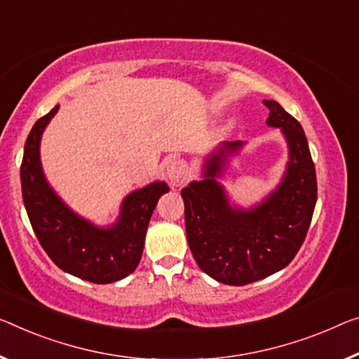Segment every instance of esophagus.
I'll return each instance as SVG.
<instances>
[{"instance_id": "34e87169", "label": "esophagus", "mask_w": 359, "mask_h": 359, "mask_svg": "<svg viewBox=\"0 0 359 359\" xmlns=\"http://www.w3.org/2000/svg\"><path fill=\"white\" fill-rule=\"evenodd\" d=\"M167 176L173 186L183 184L187 180V167L183 161H172L167 165Z\"/></svg>"}]
</instances>
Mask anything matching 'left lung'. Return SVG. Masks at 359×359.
<instances>
[{
	"instance_id": "left-lung-1",
	"label": "left lung",
	"mask_w": 359,
	"mask_h": 359,
	"mask_svg": "<svg viewBox=\"0 0 359 359\" xmlns=\"http://www.w3.org/2000/svg\"><path fill=\"white\" fill-rule=\"evenodd\" d=\"M266 123L280 128L289 162L279 186L258 205L233 207L218 178L242 141L219 144L203 163V180L181 191L187 244L198 268L218 283L245 285L287 266L305 241L318 198L316 170L302 125L276 101Z\"/></svg>"
}]
</instances>
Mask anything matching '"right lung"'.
I'll use <instances>...</instances> for the list:
<instances>
[{"mask_svg": "<svg viewBox=\"0 0 359 359\" xmlns=\"http://www.w3.org/2000/svg\"><path fill=\"white\" fill-rule=\"evenodd\" d=\"M57 110L59 106L36 120L25 141L20 165L25 210L41 247L62 271L95 284L115 283L140 264L149 219L168 186L154 181L131 192L117 223L107 228L81 218L53 191L40 162L41 135Z\"/></svg>", "mask_w": 359, "mask_h": 359, "instance_id": "right-lung-1", "label": "right lung"}]
</instances>
